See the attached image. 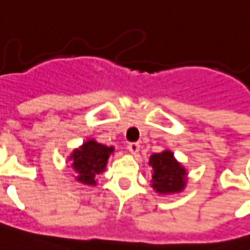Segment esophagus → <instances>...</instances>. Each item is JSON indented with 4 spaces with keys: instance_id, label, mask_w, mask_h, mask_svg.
<instances>
[{
    "instance_id": "esophagus-1",
    "label": "esophagus",
    "mask_w": 250,
    "mask_h": 250,
    "mask_svg": "<svg viewBox=\"0 0 250 250\" xmlns=\"http://www.w3.org/2000/svg\"><path fill=\"white\" fill-rule=\"evenodd\" d=\"M127 149H129V152L131 154H137L140 149L139 143H129V146H127Z\"/></svg>"
}]
</instances>
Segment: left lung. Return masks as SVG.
<instances>
[{"instance_id":"1","label":"left lung","mask_w":250,"mask_h":250,"mask_svg":"<svg viewBox=\"0 0 250 250\" xmlns=\"http://www.w3.org/2000/svg\"><path fill=\"white\" fill-rule=\"evenodd\" d=\"M149 166L153 170L152 188L160 194L180 193L187 185V170L175 160L171 150L154 153L149 157Z\"/></svg>"}]
</instances>
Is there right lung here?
Listing matches in <instances>:
<instances>
[{
    "instance_id": "add662e5",
    "label": "right lung",
    "mask_w": 250,
    "mask_h": 250,
    "mask_svg": "<svg viewBox=\"0 0 250 250\" xmlns=\"http://www.w3.org/2000/svg\"><path fill=\"white\" fill-rule=\"evenodd\" d=\"M113 152V147H106L94 139L85 143L71 153L69 160L73 162L76 180L84 185H96V175L106 170L107 161Z\"/></svg>"
}]
</instances>
